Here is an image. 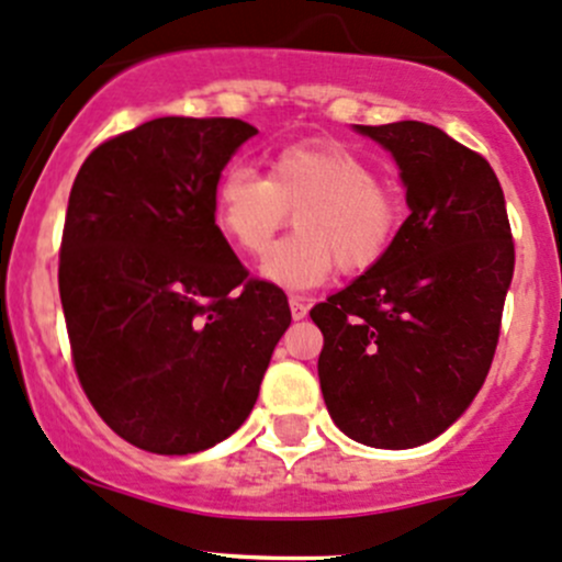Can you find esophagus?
I'll list each match as a JSON object with an SVG mask.
<instances>
[{"instance_id":"esophagus-1","label":"esophagus","mask_w":562,"mask_h":562,"mask_svg":"<svg viewBox=\"0 0 562 562\" xmlns=\"http://www.w3.org/2000/svg\"><path fill=\"white\" fill-rule=\"evenodd\" d=\"M289 308H292L294 319H305V316H308V303H305L303 297H297V294L289 297Z\"/></svg>"}]
</instances>
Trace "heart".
<instances>
[{
	"mask_svg": "<svg viewBox=\"0 0 562 562\" xmlns=\"http://www.w3.org/2000/svg\"><path fill=\"white\" fill-rule=\"evenodd\" d=\"M297 233L265 257L262 276L283 289H314L338 265L366 273L395 246L406 202L373 165L335 140H303L273 154L268 176L229 165L213 189V222L235 248L262 257L286 227Z\"/></svg>",
	"mask_w": 562,
	"mask_h": 562,
	"instance_id": "b5f03b06",
	"label": "heart"
}]
</instances>
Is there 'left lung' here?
Returning <instances> with one entry per match:
<instances>
[{"label":"left lung","instance_id":"left-lung-1","mask_svg":"<svg viewBox=\"0 0 562 562\" xmlns=\"http://www.w3.org/2000/svg\"><path fill=\"white\" fill-rule=\"evenodd\" d=\"M392 151L411 216L392 251L311 308L335 425L375 449L441 436L482 390L501 338L514 240L482 154L422 121L357 126Z\"/></svg>","mask_w":562,"mask_h":562}]
</instances>
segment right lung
Segmentation results:
<instances>
[{"label":"right lung","instance_id":"obj_1","mask_svg":"<svg viewBox=\"0 0 562 562\" xmlns=\"http://www.w3.org/2000/svg\"><path fill=\"white\" fill-rule=\"evenodd\" d=\"M240 119L165 115L100 143L75 176L59 294L86 397L132 447L194 454L246 422L286 294L251 279L213 222Z\"/></svg>","mask_w":562,"mask_h":562}]
</instances>
